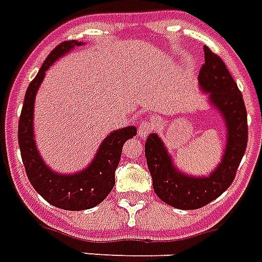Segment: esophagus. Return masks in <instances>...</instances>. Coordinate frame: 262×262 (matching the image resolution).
<instances>
[{"instance_id": "obj_1", "label": "esophagus", "mask_w": 262, "mask_h": 262, "mask_svg": "<svg viewBox=\"0 0 262 262\" xmlns=\"http://www.w3.org/2000/svg\"><path fill=\"white\" fill-rule=\"evenodd\" d=\"M154 130V125L152 122H149V121H141L140 122L139 126V136L141 139H145L147 136Z\"/></svg>"}]
</instances>
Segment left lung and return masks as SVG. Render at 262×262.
I'll use <instances>...</instances> for the list:
<instances>
[{"mask_svg": "<svg viewBox=\"0 0 262 262\" xmlns=\"http://www.w3.org/2000/svg\"><path fill=\"white\" fill-rule=\"evenodd\" d=\"M199 88L209 93V103L220 113L225 125L224 154L209 176L185 174L157 133L145 141V158L155 193L163 202L181 210L206 206L232 184L247 145V114L243 96L224 61L205 47V64L201 69Z\"/></svg>", "mask_w": 262, "mask_h": 262, "instance_id": "8db88e82", "label": "left lung"}]
</instances>
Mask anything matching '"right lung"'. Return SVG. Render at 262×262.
I'll list each match as a JSON object with an SVG mask.
<instances>
[{"label": "right lung", "instance_id": "right-lung-1", "mask_svg": "<svg viewBox=\"0 0 262 262\" xmlns=\"http://www.w3.org/2000/svg\"><path fill=\"white\" fill-rule=\"evenodd\" d=\"M82 41H64L53 49L43 61L37 77L27 88L19 119L20 154L30 183L52 206L63 210H86L97 206L108 196L115 184V170L121 159L125 141L137 135L136 126H126L111 132L100 144L95 158L83 170L57 173L48 166L35 144L34 136V103L45 73L56 60L82 47Z\"/></svg>", "mask_w": 262, "mask_h": 262}]
</instances>
